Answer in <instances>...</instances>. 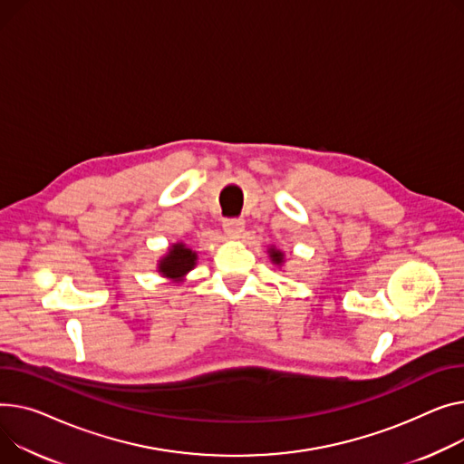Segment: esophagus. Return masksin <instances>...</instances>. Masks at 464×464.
I'll list each match as a JSON object with an SVG mask.
<instances>
[{
	"label": "esophagus",
	"mask_w": 464,
	"mask_h": 464,
	"mask_svg": "<svg viewBox=\"0 0 464 464\" xmlns=\"http://www.w3.org/2000/svg\"><path fill=\"white\" fill-rule=\"evenodd\" d=\"M224 231L229 237L238 238L242 235V231H244V220H240V218H227V220H224Z\"/></svg>",
	"instance_id": "esophagus-1"
}]
</instances>
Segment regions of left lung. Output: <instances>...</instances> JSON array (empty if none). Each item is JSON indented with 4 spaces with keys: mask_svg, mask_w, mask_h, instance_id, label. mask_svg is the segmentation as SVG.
I'll return each mask as SVG.
<instances>
[{
    "mask_svg": "<svg viewBox=\"0 0 464 464\" xmlns=\"http://www.w3.org/2000/svg\"><path fill=\"white\" fill-rule=\"evenodd\" d=\"M270 257H272V261H274V263H277V265H280V263H282V259H284L282 252H276L274 248L270 250Z\"/></svg>",
    "mask_w": 464,
    "mask_h": 464,
    "instance_id": "obj_1",
    "label": "left lung"
}]
</instances>
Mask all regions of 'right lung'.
I'll list each match as a JSON object with an SVG mask.
<instances>
[{
    "label": "right lung",
    "mask_w": 464,
    "mask_h": 464,
    "mask_svg": "<svg viewBox=\"0 0 464 464\" xmlns=\"http://www.w3.org/2000/svg\"><path fill=\"white\" fill-rule=\"evenodd\" d=\"M196 254L182 242L171 246L169 254L160 261V272L168 277H180L196 265Z\"/></svg>",
    "instance_id": "add662e5"
}]
</instances>
